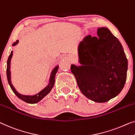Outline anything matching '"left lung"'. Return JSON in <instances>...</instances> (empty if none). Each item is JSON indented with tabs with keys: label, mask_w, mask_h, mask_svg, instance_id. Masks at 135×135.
I'll return each mask as SVG.
<instances>
[{
	"label": "left lung",
	"mask_w": 135,
	"mask_h": 135,
	"mask_svg": "<svg viewBox=\"0 0 135 135\" xmlns=\"http://www.w3.org/2000/svg\"><path fill=\"white\" fill-rule=\"evenodd\" d=\"M79 66L71 65L80 91L88 99L103 103L119 94L127 79L128 61L123 47L107 28H98L78 47Z\"/></svg>",
	"instance_id": "1"
}]
</instances>
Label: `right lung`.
I'll list each match as a JSON object with an SVG mask.
<instances>
[{
	"label": "right lung",
	"instance_id": "add662e5",
	"mask_svg": "<svg viewBox=\"0 0 135 135\" xmlns=\"http://www.w3.org/2000/svg\"><path fill=\"white\" fill-rule=\"evenodd\" d=\"M19 43V40H17L16 42H14L12 46H16L17 44ZM13 56V51H11V53L8 57L7 61V79L8 81L9 85L10 87L13 90V91L15 93L16 96H17L19 99L23 100L24 102H27V103L29 104H36L39 102L40 100H41L43 98L47 95V94L51 91V90L55 85V76L57 72L58 68H59V65H56V67L52 70L50 74V79H49V83L46 87L42 89L41 91H40L39 93L34 94V95H25V94H22L19 93L16 88L14 87L13 84H12L11 80V71H10V67H11V60Z\"/></svg>",
	"mask_w": 135,
	"mask_h": 135
}]
</instances>
